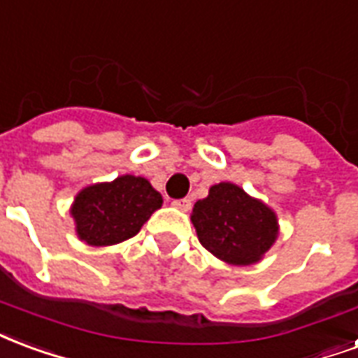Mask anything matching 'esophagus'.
Segmentation results:
<instances>
[{
	"label": "esophagus",
	"instance_id": "obj_1",
	"mask_svg": "<svg viewBox=\"0 0 358 358\" xmlns=\"http://www.w3.org/2000/svg\"><path fill=\"white\" fill-rule=\"evenodd\" d=\"M172 206H174V208H178V210H182V213H187V210L192 208V201H189V199H176V201H172Z\"/></svg>",
	"mask_w": 358,
	"mask_h": 358
}]
</instances>
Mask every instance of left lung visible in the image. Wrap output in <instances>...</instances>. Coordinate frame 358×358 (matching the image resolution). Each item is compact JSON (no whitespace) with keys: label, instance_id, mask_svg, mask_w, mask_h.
Here are the masks:
<instances>
[{"label":"left lung","instance_id":"left-lung-1","mask_svg":"<svg viewBox=\"0 0 358 358\" xmlns=\"http://www.w3.org/2000/svg\"><path fill=\"white\" fill-rule=\"evenodd\" d=\"M192 224L199 243L229 266H252L279 237V218L271 206L233 182H220L193 205Z\"/></svg>","mask_w":358,"mask_h":358}]
</instances>
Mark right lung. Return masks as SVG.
Wrapping results in <instances>:
<instances>
[{"label": "right lung", "mask_w": 358, "mask_h": 358, "mask_svg": "<svg viewBox=\"0 0 358 358\" xmlns=\"http://www.w3.org/2000/svg\"><path fill=\"white\" fill-rule=\"evenodd\" d=\"M161 205L163 197L150 180L123 174L83 187L70 214L79 241L89 246H112L134 237Z\"/></svg>", "instance_id": "right-lung-1"}]
</instances>
